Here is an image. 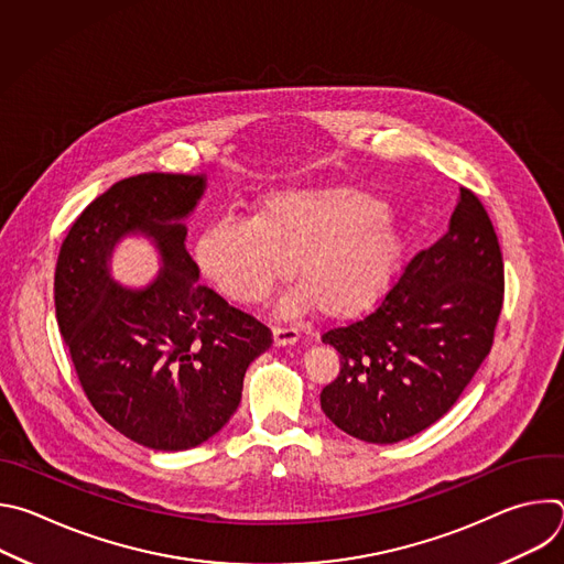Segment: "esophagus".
I'll use <instances>...</instances> for the list:
<instances>
[{
    "label": "esophagus",
    "instance_id": "obj_1",
    "mask_svg": "<svg viewBox=\"0 0 564 564\" xmlns=\"http://www.w3.org/2000/svg\"><path fill=\"white\" fill-rule=\"evenodd\" d=\"M272 341H274V346H292L299 341V330L296 328H274Z\"/></svg>",
    "mask_w": 564,
    "mask_h": 564
}]
</instances>
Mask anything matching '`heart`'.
<instances>
[{"label":"heart","instance_id":"1","mask_svg":"<svg viewBox=\"0 0 564 564\" xmlns=\"http://www.w3.org/2000/svg\"><path fill=\"white\" fill-rule=\"evenodd\" d=\"M404 254L388 205L341 185L274 189L254 218H218L196 243L203 276L236 303L263 301L292 265L301 283L281 299V316H361L388 294Z\"/></svg>","mask_w":564,"mask_h":564}]
</instances>
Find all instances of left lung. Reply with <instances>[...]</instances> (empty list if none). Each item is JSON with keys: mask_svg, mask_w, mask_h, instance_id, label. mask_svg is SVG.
I'll return each instance as SVG.
<instances>
[{"mask_svg": "<svg viewBox=\"0 0 564 564\" xmlns=\"http://www.w3.org/2000/svg\"><path fill=\"white\" fill-rule=\"evenodd\" d=\"M502 294L496 229L462 187L448 231L409 263L381 305L321 337L341 364L321 390V411L368 444L422 433L451 411L487 359Z\"/></svg>", "mask_w": 564, "mask_h": 564, "instance_id": "8db88e82", "label": "left lung"}]
</instances>
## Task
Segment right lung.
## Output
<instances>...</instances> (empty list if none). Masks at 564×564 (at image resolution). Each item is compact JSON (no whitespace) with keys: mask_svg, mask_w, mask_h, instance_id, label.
I'll return each instance as SVG.
<instances>
[{"mask_svg":"<svg viewBox=\"0 0 564 564\" xmlns=\"http://www.w3.org/2000/svg\"><path fill=\"white\" fill-rule=\"evenodd\" d=\"M207 176L140 174L98 196L59 248L55 314L91 406L124 437L153 451H187L236 413L248 366L270 330L200 285L185 250V220ZM142 235L161 259L144 286H120L110 259Z\"/></svg>","mask_w":564,"mask_h":564,"instance_id":"1","label":"right lung"}]
</instances>
